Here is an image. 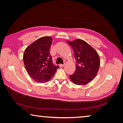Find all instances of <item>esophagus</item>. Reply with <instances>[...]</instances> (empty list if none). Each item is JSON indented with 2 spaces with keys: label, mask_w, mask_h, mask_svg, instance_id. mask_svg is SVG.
Listing matches in <instances>:
<instances>
[{
  "label": "esophagus",
  "mask_w": 123,
  "mask_h": 123,
  "mask_svg": "<svg viewBox=\"0 0 123 123\" xmlns=\"http://www.w3.org/2000/svg\"><path fill=\"white\" fill-rule=\"evenodd\" d=\"M65 66V64H59V66L60 67H63Z\"/></svg>",
  "instance_id": "1"
}]
</instances>
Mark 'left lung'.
I'll list each match as a JSON object with an SVG mask.
<instances>
[{
    "label": "left lung",
    "instance_id": "8db88e82",
    "mask_svg": "<svg viewBox=\"0 0 123 123\" xmlns=\"http://www.w3.org/2000/svg\"><path fill=\"white\" fill-rule=\"evenodd\" d=\"M74 51L76 60V69L74 74L69 75L75 85L87 84L93 79L100 67L99 56L95 49L80 39L72 42L68 41Z\"/></svg>",
    "mask_w": 123,
    "mask_h": 123
}]
</instances>
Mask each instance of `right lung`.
<instances>
[{
  "label": "right lung",
  "instance_id": "add662e5",
  "mask_svg": "<svg viewBox=\"0 0 123 123\" xmlns=\"http://www.w3.org/2000/svg\"><path fill=\"white\" fill-rule=\"evenodd\" d=\"M52 42L50 36L37 39L25 50L23 60L26 70L34 80L44 83L51 79L59 66H55L49 53Z\"/></svg>",
  "mask_w": 123,
  "mask_h": 123
}]
</instances>
